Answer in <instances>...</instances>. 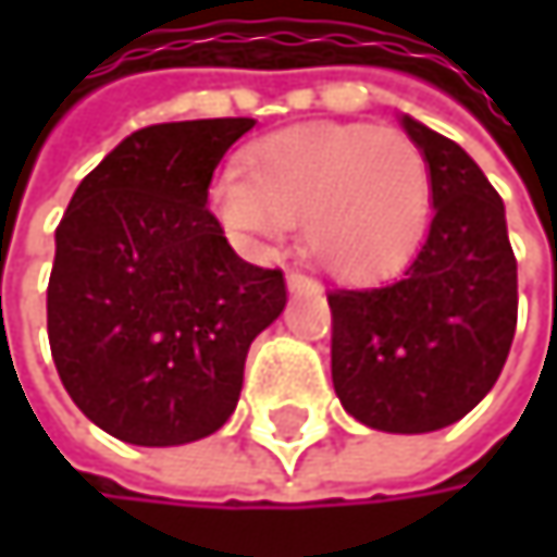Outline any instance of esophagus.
<instances>
[{
  "instance_id": "34e87169",
  "label": "esophagus",
  "mask_w": 557,
  "mask_h": 557,
  "mask_svg": "<svg viewBox=\"0 0 557 557\" xmlns=\"http://www.w3.org/2000/svg\"><path fill=\"white\" fill-rule=\"evenodd\" d=\"M286 286H289L293 293H302V289H315V280H309L306 274L293 271V274H286Z\"/></svg>"
}]
</instances>
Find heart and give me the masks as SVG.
<instances>
[{
	"mask_svg": "<svg viewBox=\"0 0 557 557\" xmlns=\"http://www.w3.org/2000/svg\"><path fill=\"white\" fill-rule=\"evenodd\" d=\"M242 180L215 189L232 235L264 245L283 225L302 228V251L338 280H371L399 268L425 225L432 176L422 148L377 125L283 132L251 148Z\"/></svg>",
	"mask_w": 557,
	"mask_h": 557,
	"instance_id": "1",
	"label": "heart"
}]
</instances>
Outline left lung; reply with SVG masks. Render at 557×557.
<instances>
[{"label": "left lung", "instance_id": "8db88e82", "mask_svg": "<svg viewBox=\"0 0 557 557\" xmlns=\"http://www.w3.org/2000/svg\"><path fill=\"white\" fill-rule=\"evenodd\" d=\"M432 176V225L384 286L332 289V384L381 432H435L497 384L516 332V258L500 193L461 145L403 115Z\"/></svg>", "mask_w": 557, "mask_h": 557}]
</instances>
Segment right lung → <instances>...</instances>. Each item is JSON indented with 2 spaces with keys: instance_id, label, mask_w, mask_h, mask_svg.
Returning <instances> with one entry per match:
<instances>
[{
  "instance_id": "add662e5",
  "label": "right lung",
  "mask_w": 557,
  "mask_h": 557,
  "mask_svg": "<svg viewBox=\"0 0 557 557\" xmlns=\"http://www.w3.org/2000/svg\"><path fill=\"white\" fill-rule=\"evenodd\" d=\"M255 119L148 125L76 186L48 283V338L70 399L109 435L168 448L238 406L251 342L286 302L283 271L242 261L209 183Z\"/></svg>"
}]
</instances>
